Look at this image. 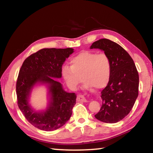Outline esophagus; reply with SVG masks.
Masks as SVG:
<instances>
[{
    "label": "esophagus",
    "instance_id": "1",
    "mask_svg": "<svg viewBox=\"0 0 153 153\" xmlns=\"http://www.w3.org/2000/svg\"><path fill=\"white\" fill-rule=\"evenodd\" d=\"M77 100L78 102H86L87 100L83 95H78L77 97Z\"/></svg>",
    "mask_w": 153,
    "mask_h": 153
}]
</instances>
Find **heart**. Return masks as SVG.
Segmentation results:
<instances>
[{
    "mask_svg": "<svg viewBox=\"0 0 153 153\" xmlns=\"http://www.w3.org/2000/svg\"><path fill=\"white\" fill-rule=\"evenodd\" d=\"M70 64L71 66H63L61 73L71 88H76L82 79L86 89L102 88L109 82L112 66L109 56L105 53L83 51L71 59Z\"/></svg>",
    "mask_w": 153,
    "mask_h": 153,
    "instance_id": "heart-1",
    "label": "heart"
}]
</instances>
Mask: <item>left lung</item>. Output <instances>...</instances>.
<instances>
[{
	"label": "left lung",
	"mask_w": 153,
	"mask_h": 153,
	"mask_svg": "<svg viewBox=\"0 0 153 153\" xmlns=\"http://www.w3.org/2000/svg\"><path fill=\"white\" fill-rule=\"evenodd\" d=\"M90 48H99L109 56L111 76L101 91L100 111L94 115L105 123L122 120L130 112L138 96L139 76L132 58L118 44L102 38L93 42Z\"/></svg>",
	"instance_id": "1"
}]
</instances>
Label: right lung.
Returning a JSON list of instances; mask_svg holds the SVG:
<instances>
[{"label":"right lung","mask_w":153,"mask_h":153,"mask_svg":"<svg viewBox=\"0 0 153 153\" xmlns=\"http://www.w3.org/2000/svg\"><path fill=\"white\" fill-rule=\"evenodd\" d=\"M74 53V48H42L23 63L16 83L17 105L29 122L44 131H53L65 124L76 104L75 93L65 91L60 82L53 78L62 76V65ZM37 82L49 85L50 104L45 111L36 112L28 103L30 90Z\"/></svg>","instance_id":"right-lung-1"}]
</instances>
